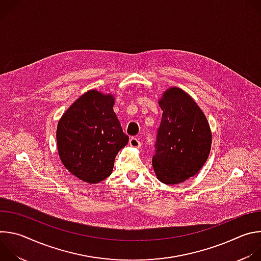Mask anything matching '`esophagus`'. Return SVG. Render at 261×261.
Returning <instances> with one entry per match:
<instances>
[{"mask_svg": "<svg viewBox=\"0 0 261 261\" xmlns=\"http://www.w3.org/2000/svg\"><path fill=\"white\" fill-rule=\"evenodd\" d=\"M129 145L132 146V147H140L141 143H140V140L136 137H131L130 140H129Z\"/></svg>", "mask_w": 261, "mask_h": 261, "instance_id": "1", "label": "esophagus"}]
</instances>
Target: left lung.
Masks as SVG:
<instances>
[{
	"label": "left lung",
	"instance_id": "1",
	"mask_svg": "<svg viewBox=\"0 0 261 261\" xmlns=\"http://www.w3.org/2000/svg\"><path fill=\"white\" fill-rule=\"evenodd\" d=\"M158 103L163 114L153 168L160 181L176 185L194 176L204 165L212 132L203 111L184 90L167 89Z\"/></svg>",
	"mask_w": 261,
	"mask_h": 261
}]
</instances>
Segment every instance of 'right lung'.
<instances>
[{"instance_id": "1", "label": "right lung", "mask_w": 261, "mask_h": 261, "mask_svg": "<svg viewBox=\"0 0 261 261\" xmlns=\"http://www.w3.org/2000/svg\"><path fill=\"white\" fill-rule=\"evenodd\" d=\"M115 97L90 90L65 111L57 127L63 165L80 179L97 184L113 172L115 159L129 137L114 111Z\"/></svg>"}]
</instances>
